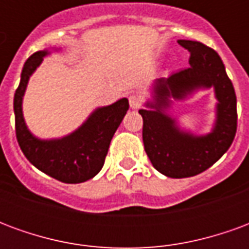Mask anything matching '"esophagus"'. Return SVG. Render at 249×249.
Instances as JSON below:
<instances>
[{
  "mask_svg": "<svg viewBox=\"0 0 249 249\" xmlns=\"http://www.w3.org/2000/svg\"><path fill=\"white\" fill-rule=\"evenodd\" d=\"M129 105L132 109H139L141 107V98L137 94H130Z\"/></svg>",
  "mask_w": 249,
  "mask_h": 249,
  "instance_id": "obj_1",
  "label": "esophagus"
}]
</instances>
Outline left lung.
Segmentation results:
<instances>
[{
    "label": "left lung",
    "mask_w": 249,
    "mask_h": 249,
    "mask_svg": "<svg viewBox=\"0 0 249 249\" xmlns=\"http://www.w3.org/2000/svg\"><path fill=\"white\" fill-rule=\"evenodd\" d=\"M189 53V68L159 78L153 84V101L140 109L142 141L152 165L168 178L196 176L212 167L228 151L237 128L236 94L220 56L198 41L178 40ZM213 87L216 104L214 129L203 136L180 130L165 110L171 98L183 99L198 89Z\"/></svg>",
    "instance_id": "8db88e82"
}]
</instances>
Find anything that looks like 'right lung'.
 I'll use <instances>...</instances> for the list:
<instances>
[{"mask_svg": "<svg viewBox=\"0 0 249 249\" xmlns=\"http://www.w3.org/2000/svg\"><path fill=\"white\" fill-rule=\"evenodd\" d=\"M48 54V49L36 52L22 68L13 103L17 141L25 157L41 172L62 183H84L101 171L110 140L129 109V103L128 98H121L112 105L97 108L78 129L61 139L36 137L25 124L22 98L30 76Z\"/></svg>", "mask_w": 249, "mask_h": 249, "instance_id": "1", "label": "right lung"}]
</instances>
